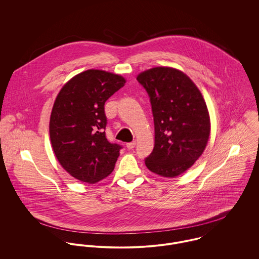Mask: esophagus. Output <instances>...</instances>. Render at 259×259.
Segmentation results:
<instances>
[{
  "label": "esophagus",
  "instance_id": "obj_1",
  "mask_svg": "<svg viewBox=\"0 0 259 259\" xmlns=\"http://www.w3.org/2000/svg\"><path fill=\"white\" fill-rule=\"evenodd\" d=\"M136 145H137V143H136V142L127 143V144H126V148H128V149H133V148L136 147Z\"/></svg>",
  "mask_w": 259,
  "mask_h": 259
}]
</instances>
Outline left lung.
I'll return each instance as SVG.
<instances>
[{
    "mask_svg": "<svg viewBox=\"0 0 259 259\" xmlns=\"http://www.w3.org/2000/svg\"><path fill=\"white\" fill-rule=\"evenodd\" d=\"M148 93L154 122V148L145 158L148 169L175 178L202 154L210 134L206 104L193 81L183 72L152 68L138 75Z\"/></svg>",
    "mask_w": 259,
    "mask_h": 259,
    "instance_id": "left-lung-1",
    "label": "left lung"
}]
</instances>
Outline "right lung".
<instances>
[{"instance_id": "obj_1", "label": "right lung", "mask_w": 259, "mask_h": 259, "mask_svg": "<svg viewBox=\"0 0 259 259\" xmlns=\"http://www.w3.org/2000/svg\"><path fill=\"white\" fill-rule=\"evenodd\" d=\"M124 83L121 75L88 70L70 79L55 101L52 147L61 165L80 182L96 184L114 168L122 147L106 137L105 103Z\"/></svg>"}]
</instances>
